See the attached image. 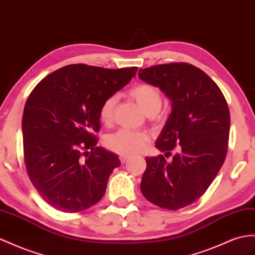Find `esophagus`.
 I'll list each match as a JSON object with an SVG mask.
<instances>
[{
	"instance_id": "1",
	"label": "esophagus",
	"mask_w": 255,
	"mask_h": 255,
	"mask_svg": "<svg viewBox=\"0 0 255 255\" xmlns=\"http://www.w3.org/2000/svg\"><path fill=\"white\" fill-rule=\"evenodd\" d=\"M129 158H130L129 156H125V155H121V156H120V160H121L122 164H125L126 161H128Z\"/></svg>"
}]
</instances>
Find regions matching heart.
Segmentation results:
<instances>
[{"mask_svg": "<svg viewBox=\"0 0 255 255\" xmlns=\"http://www.w3.org/2000/svg\"><path fill=\"white\" fill-rule=\"evenodd\" d=\"M129 96L139 104L148 116L157 114L162 106V96L160 91L151 84L141 83L129 90ZM117 98L111 96L104 100L99 109V119L101 123L109 125L112 123L115 114ZM149 143V135L144 131H130L121 129L107 136V147L116 154L132 156L141 153Z\"/></svg>", "mask_w": 255, "mask_h": 255, "instance_id": "b5f03b06", "label": "heart"}]
</instances>
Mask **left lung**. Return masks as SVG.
<instances>
[{
	"label": "left lung",
	"mask_w": 255,
	"mask_h": 255,
	"mask_svg": "<svg viewBox=\"0 0 255 255\" xmlns=\"http://www.w3.org/2000/svg\"><path fill=\"white\" fill-rule=\"evenodd\" d=\"M142 81L159 87L172 112L156 141L164 155L146 157L141 192L152 204L179 210L200 198L223 165L231 115L225 97L204 71L172 62L140 69ZM174 150L173 160L165 157Z\"/></svg>",
	"instance_id": "1"
}]
</instances>
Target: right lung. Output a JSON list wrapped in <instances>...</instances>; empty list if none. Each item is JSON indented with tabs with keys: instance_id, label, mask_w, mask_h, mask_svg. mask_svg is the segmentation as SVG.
I'll return each instance as SVG.
<instances>
[{
	"instance_id": "add662e5",
	"label": "right lung",
	"mask_w": 255,
	"mask_h": 255,
	"mask_svg": "<svg viewBox=\"0 0 255 255\" xmlns=\"http://www.w3.org/2000/svg\"><path fill=\"white\" fill-rule=\"evenodd\" d=\"M136 71V67L70 64L43 78L31 91L22 115L25 169L49 206L74 213L103 197L109 177L121 161L97 146L99 109Z\"/></svg>"
}]
</instances>
